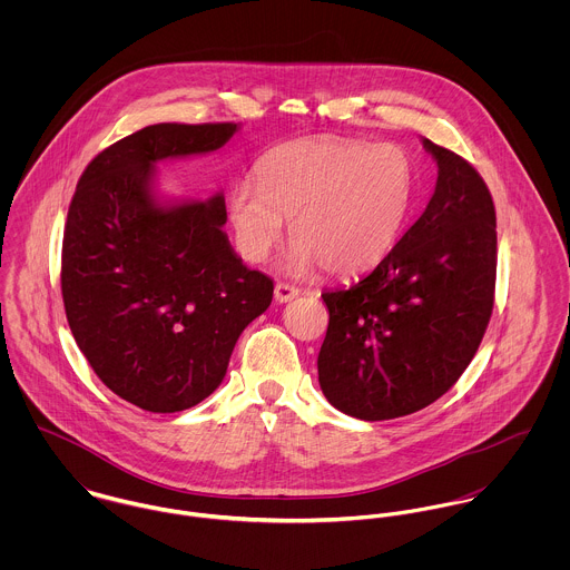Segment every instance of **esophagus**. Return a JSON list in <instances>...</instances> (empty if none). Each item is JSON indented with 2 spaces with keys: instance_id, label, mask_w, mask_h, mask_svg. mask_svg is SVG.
Returning <instances> with one entry per match:
<instances>
[{
  "instance_id": "esophagus-1",
  "label": "esophagus",
  "mask_w": 570,
  "mask_h": 570,
  "mask_svg": "<svg viewBox=\"0 0 570 570\" xmlns=\"http://www.w3.org/2000/svg\"><path fill=\"white\" fill-rule=\"evenodd\" d=\"M298 294H301V289L294 287V285H287V283H276V287H274V301L276 303H289Z\"/></svg>"
}]
</instances>
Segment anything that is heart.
Returning a JSON list of instances; mask_svg holds the SVG:
<instances>
[{"instance_id": "b5f03b06", "label": "heart", "mask_w": 570, "mask_h": 570, "mask_svg": "<svg viewBox=\"0 0 570 570\" xmlns=\"http://www.w3.org/2000/svg\"><path fill=\"white\" fill-rule=\"evenodd\" d=\"M256 184L237 181L226 199L245 261L263 263L289 222L294 274L323 265L353 276L397 244L416 190V166L397 145L335 136L283 142L258 158Z\"/></svg>"}]
</instances>
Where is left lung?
<instances>
[{"mask_svg": "<svg viewBox=\"0 0 570 570\" xmlns=\"http://www.w3.org/2000/svg\"><path fill=\"white\" fill-rule=\"evenodd\" d=\"M439 166L423 215L351 287L325 292L318 382L328 404L364 421L430 406L470 366L495 287V210L461 156L421 140Z\"/></svg>", "mask_w": 570, "mask_h": 570, "instance_id": "8db88e82", "label": "left lung"}]
</instances>
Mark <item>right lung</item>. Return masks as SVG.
<instances>
[{"label":"right lung","mask_w":570,"mask_h":570,"mask_svg":"<svg viewBox=\"0 0 570 570\" xmlns=\"http://www.w3.org/2000/svg\"><path fill=\"white\" fill-rule=\"evenodd\" d=\"M239 125L145 127L82 170L68 210L61 292L72 335L100 382L149 412L204 402L245 326L272 303L224 233L226 202L163 199L158 163L222 149Z\"/></svg>","instance_id":"add662e5"}]
</instances>
